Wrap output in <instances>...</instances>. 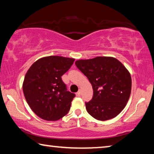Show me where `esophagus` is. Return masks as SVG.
<instances>
[{
	"label": "esophagus",
	"instance_id": "esophagus-1",
	"mask_svg": "<svg viewBox=\"0 0 154 154\" xmlns=\"http://www.w3.org/2000/svg\"><path fill=\"white\" fill-rule=\"evenodd\" d=\"M81 94H82V90H79L78 91V92L76 93V95H77V96H80Z\"/></svg>",
	"mask_w": 154,
	"mask_h": 154
}]
</instances>
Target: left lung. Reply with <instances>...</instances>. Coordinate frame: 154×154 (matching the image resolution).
<instances>
[{"label": "left lung", "mask_w": 154, "mask_h": 154, "mask_svg": "<svg viewBox=\"0 0 154 154\" xmlns=\"http://www.w3.org/2000/svg\"><path fill=\"white\" fill-rule=\"evenodd\" d=\"M75 65L92 85V100L85 103L88 113L100 121L118 116L131 93V76L126 67L116 58L105 56L79 60Z\"/></svg>", "instance_id": "obj_1"}]
</instances>
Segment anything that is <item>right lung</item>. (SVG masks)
<instances>
[{"mask_svg": "<svg viewBox=\"0 0 154 154\" xmlns=\"http://www.w3.org/2000/svg\"><path fill=\"white\" fill-rule=\"evenodd\" d=\"M74 58L51 56L34 62L25 75L23 92L36 116L48 121L63 118L70 110L73 93L67 91L62 76L69 71Z\"/></svg>", "mask_w": 154, "mask_h": 154, "instance_id": "right-lung-1", "label": "right lung"}]
</instances>
